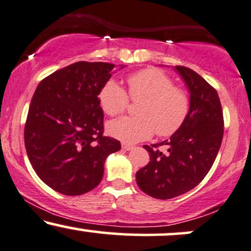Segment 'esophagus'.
Here are the masks:
<instances>
[{"label": "esophagus", "mask_w": 251, "mask_h": 251, "mask_svg": "<svg viewBox=\"0 0 251 251\" xmlns=\"http://www.w3.org/2000/svg\"><path fill=\"white\" fill-rule=\"evenodd\" d=\"M122 148L125 149V150H132L135 148L134 146H131V144H126V143H123L122 144Z\"/></svg>", "instance_id": "obj_1"}]
</instances>
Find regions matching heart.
I'll return each mask as SVG.
<instances>
[{"label": "heart", "instance_id": "obj_1", "mask_svg": "<svg viewBox=\"0 0 251 251\" xmlns=\"http://www.w3.org/2000/svg\"><path fill=\"white\" fill-rule=\"evenodd\" d=\"M128 95L138 102V116H126L108 123L109 135L125 143H137L156 134L170 136L183 126L190 110L184 90L174 87L173 79L161 70L147 68L126 77ZM100 105L109 116L126 110L129 98L114 79H108L99 94Z\"/></svg>", "mask_w": 251, "mask_h": 251}]
</instances>
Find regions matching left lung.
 <instances>
[{"instance_id": "8db88e82", "label": "left lung", "mask_w": 251, "mask_h": 251, "mask_svg": "<svg viewBox=\"0 0 251 251\" xmlns=\"http://www.w3.org/2000/svg\"><path fill=\"white\" fill-rule=\"evenodd\" d=\"M190 93V110L183 126L169 140L144 146L150 162L136 173L147 195L158 200L179 196L195 188L213 166L223 137V113L217 91L202 76L176 66ZM167 145L166 153L158 147Z\"/></svg>"}]
</instances>
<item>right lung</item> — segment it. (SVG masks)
<instances>
[{"label":"right lung","mask_w":251,"mask_h":251,"mask_svg":"<svg viewBox=\"0 0 251 251\" xmlns=\"http://www.w3.org/2000/svg\"><path fill=\"white\" fill-rule=\"evenodd\" d=\"M115 64L76 62L40 82L25 126L28 158L47 185L68 196L97 187L121 143L103 135L99 94ZM123 68V67H121Z\"/></svg>","instance_id":"1"}]
</instances>
